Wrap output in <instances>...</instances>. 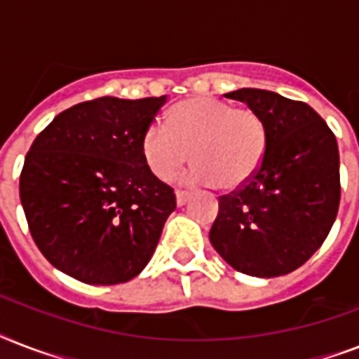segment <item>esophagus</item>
I'll return each mask as SVG.
<instances>
[{
  "mask_svg": "<svg viewBox=\"0 0 359 359\" xmlns=\"http://www.w3.org/2000/svg\"><path fill=\"white\" fill-rule=\"evenodd\" d=\"M175 197H177V205H179V207H182V205H186V203H188V199H190V194H188V191L177 190L175 191Z\"/></svg>",
  "mask_w": 359,
  "mask_h": 359,
  "instance_id": "34e87169",
  "label": "esophagus"
}]
</instances>
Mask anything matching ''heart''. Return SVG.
<instances>
[{"mask_svg": "<svg viewBox=\"0 0 359 359\" xmlns=\"http://www.w3.org/2000/svg\"><path fill=\"white\" fill-rule=\"evenodd\" d=\"M266 126L255 111L214 98H188L169 109L165 128L152 124L141 156L158 180L169 182L188 162L190 184L233 191L253 179L266 154Z\"/></svg>", "mask_w": 359, "mask_h": 359, "instance_id": "b5f03b06", "label": "heart"}]
</instances>
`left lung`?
<instances>
[{
  "mask_svg": "<svg viewBox=\"0 0 359 359\" xmlns=\"http://www.w3.org/2000/svg\"><path fill=\"white\" fill-rule=\"evenodd\" d=\"M225 97L261 117L268 145L253 179L219 197L210 244L238 272L285 276L323 245L335 222L341 199L337 141L306 102L264 89H238Z\"/></svg>",
  "mask_w": 359,
  "mask_h": 359,
  "instance_id": "8db88e82",
  "label": "left lung"
}]
</instances>
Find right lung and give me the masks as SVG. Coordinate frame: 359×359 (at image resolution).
Returning <instances> with one entry per match:
<instances>
[{
    "instance_id": "obj_1",
    "label": "right lung",
    "mask_w": 359,
    "mask_h": 359,
    "mask_svg": "<svg viewBox=\"0 0 359 359\" xmlns=\"http://www.w3.org/2000/svg\"><path fill=\"white\" fill-rule=\"evenodd\" d=\"M168 97H102L65 109L25 156L20 201L50 264L89 285L147 266L173 212V188L147 169L141 137Z\"/></svg>"
}]
</instances>
